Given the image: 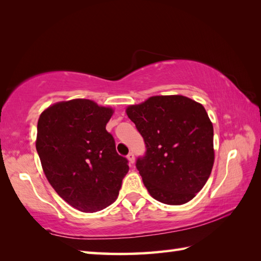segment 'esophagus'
I'll return each mask as SVG.
<instances>
[{"mask_svg": "<svg viewBox=\"0 0 261 261\" xmlns=\"http://www.w3.org/2000/svg\"><path fill=\"white\" fill-rule=\"evenodd\" d=\"M126 158H127V160H129V163H130L131 165L135 164V160H136V159H135V154H134V153L130 152V153L126 156Z\"/></svg>", "mask_w": 261, "mask_h": 261, "instance_id": "1", "label": "esophagus"}]
</instances>
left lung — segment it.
<instances>
[{"label":"left lung","instance_id":"1","mask_svg":"<svg viewBox=\"0 0 261 261\" xmlns=\"http://www.w3.org/2000/svg\"><path fill=\"white\" fill-rule=\"evenodd\" d=\"M125 112L146 143L136 166L149 194L168 205L190 202L214 164L213 124L203 105L182 95H156Z\"/></svg>","mask_w":261,"mask_h":261}]
</instances>
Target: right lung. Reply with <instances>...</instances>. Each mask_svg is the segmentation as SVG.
<instances>
[{
  "label": "right lung",
  "instance_id": "right-lung-1",
  "mask_svg": "<svg viewBox=\"0 0 261 261\" xmlns=\"http://www.w3.org/2000/svg\"><path fill=\"white\" fill-rule=\"evenodd\" d=\"M114 110L92 99L57 102L39 116L36 148L49 184L70 206L97 212L119 195L129 171L105 129Z\"/></svg>",
  "mask_w": 261,
  "mask_h": 261
}]
</instances>
